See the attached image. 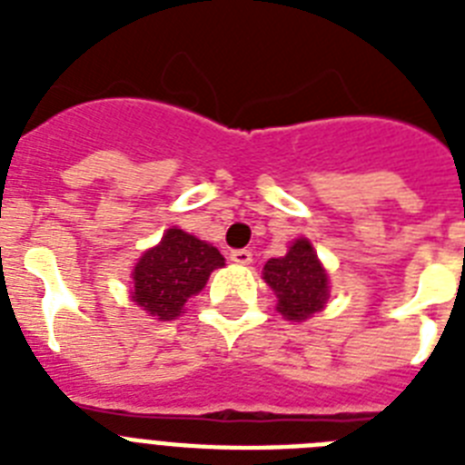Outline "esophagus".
<instances>
[{
    "label": "esophagus",
    "instance_id": "1",
    "mask_svg": "<svg viewBox=\"0 0 465 465\" xmlns=\"http://www.w3.org/2000/svg\"><path fill=\"white\" fill-rule=\"evenodd\" d=\"M229 258H232V262H236V265H248V262L253 261V253L246 251V248H239V251H232Z\"/></svg>",
    "mask_w": 465,
    "mask_h": 465
}]
</instances>
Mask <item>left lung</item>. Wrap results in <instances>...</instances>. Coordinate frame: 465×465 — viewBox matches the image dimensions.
I'll return each mask as SVG.
<instances>
[{
    "label": "left lung",
    "mask_w": 465,
    "mask_h": 465,
    "mask_svg": "<svg viewBox=\"0 0 465 465\" xmlns=\"http://www.w3.org/2000/svg\"><path fill=\"white\" fill-rule=\"evenodd\" d=\"M262 280L275 292L277 311L297 323L318 313L331 297L328 272L309 239L294 241L282 258H270L262 268Z\"/></svg>",
    "instance_id": "8db88e82"
}]
</instances>
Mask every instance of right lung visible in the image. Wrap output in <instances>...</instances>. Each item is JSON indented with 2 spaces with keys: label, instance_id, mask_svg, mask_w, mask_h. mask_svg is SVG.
I'll return each mask as SVG.
<instances>
[{
  "label": "right lung",
  "instance_id": "add662e5",
  "mask_svg": "<svg viewBox=\"0 0 465 465\" xmlns=\"http://www.w3.org/2000/svg\"><path fill=\"white\" fill-rule=\"evenodd\" d=\"M224 265L217 248L173 226L154 248L142 253L133 270V302L159 321H173L185 311L210 280L212 270Z\"/></svg>",
  "mask_w": 465,
  "mask_h": 465
}]
</instances>
